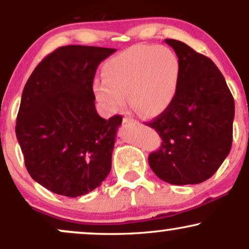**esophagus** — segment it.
<instances>
[{"mask_svg": "<svg viewBox=\"0 0 249 249\" xmlns=\"http://www.w3.org/2000/svg\"><path fill=\"white\" fill-rule=\"evenodd\" d=\"M123 124L126 125V126H136V125H139V122L134 121V119H131V118H126V117H125V118L123 119Z\"/></svg>", "mask_w": 249, "mask_h": 249, "instance_id": "obj_1", "label": "esophagus"}]
</instances>
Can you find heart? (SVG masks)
<instances>
[{"label": "heart", "instance_id": "1", "mask_svg": "<svg viewBox=\"0 0 249 249\" xmlns=\"http://www.w3.org/2000/svg\"><path fill=\"white\" fill-rule=\"evenodd\" d=\"M103 82L93 95L108 113L131 107L144 117H156L170 107L178 91L180 62L164 45L138 44L111 57L103 65Z\"/></svg>", "mask_w": 249, "mask_h": 249}]
</instances>
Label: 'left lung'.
<instances>
[{"label":"left lung","mask_w":249,"mask_h":249,"mask_svg":"<svg viewBox=\"0 0 249 249\" xmlns=\"http://www.w3.org/2000/svg\"><path fill=\"white\" fill-rule=\"evenodd\" d=\"M165 42L179 57L180 79L170 107L146 124L162 141L148 164L168 184H200L216 172L232 147L234 99L208 57L177 39Z\"/></svg>","instance_id":"left-lung-1"}]
</instances>
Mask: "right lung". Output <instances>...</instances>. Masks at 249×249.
Instances as JSON below:
<instances>
[{
  "label": "right lung",
  "instance_id": "add662e5",
  "mask_svg": "<svg viewBox=\"0 0 249 249\" xmlns=\"http://www.w3.org/2000/svg\"><path fill=\"white\" fill-rule=\"evenodd\" d=\"M116 49L67 45L45 57L22 93L16 137L30 177L51 192L76 196L101 186L122 116L97 113L93 78Z\"/></svg>",
  "mask_w": 249,
  "mask_h": 249
}]
</instances>
